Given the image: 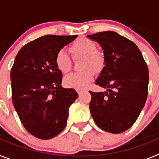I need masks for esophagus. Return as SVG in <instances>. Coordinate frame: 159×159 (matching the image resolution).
I'll use <instances>...</instances> for the list:
<instances>
[{"label": "esophagus", "mask_w": 159, "mask_h": 159, "mask_svg": "<svg viewBox=\"0 0 159 159\" xmlns=\"http://www.w3.org/2000/svg\"><path fill=\"white\" fill-rule=\"evenodd\" d=\"M84 89H76V92H78V94H79V95H80V94L82 93V92H84Z\"/></svg>", "instance_id": "34e87169"}]
</instances>
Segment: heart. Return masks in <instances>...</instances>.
I'll return each mask as SVG.
<instances>
[{"mask_svg":"<svg viewBox=\"0 0 159 159\" xmlns=\"http://www.w3.org/2000/svg\"><path fill=\"white\" fill-rule=\"evenodd\" d=\"M74 59L83 57L80 72L71 73L65 76L64 84L69 88H80L86 87L94 77V70L96 72L101 71L104 66V56L97 50L96 43L86 37H80L73 42L69 48ZM55 64L57 69L62 73H67L71 69V59L64 49H60L56 55Z\"/></svg>","mask_w":159,"mask_h":159,"instance_id":"b5f03b06","label":"heart"}]
</instances>
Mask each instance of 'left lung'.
<instances>
[{
    "instance_id": "obj_1",
    "label": "left lung",
    "mask_w": 159,
    "mask_h": 159,
    "mask_svg": "<svg viewBox=\"0 0 159 159\" xmlns=\"http://www.w3.org/2000/svg\"><path fill=\"white\" fill-rule=\"evenodd\" d=\"M102 47L105 66L95 84L104 92H90V111L102 130L119 134L135 123L148 94L149 71L134 42L112 31L88 36Z\"/></svg>"
}]
</instances>
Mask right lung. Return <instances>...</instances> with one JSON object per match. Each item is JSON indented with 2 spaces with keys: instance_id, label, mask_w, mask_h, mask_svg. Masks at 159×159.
<instances>
[{
  "instance_id": "1",
  "label": "right lung",
  "mask_w": 159,
  "mask_h": 159,
  "mask_svg": "<svg viewBox=\"0 0 159 159\" xmlns=\"http://www.w3.org/2000/svg\"><path fill=\"white\" fill-rule=\"evenodd\" d=\"M76 37L41 36L23 46L14 60L12 103L25 128L40 139H52L64 130L68 108L78 97L73 88H62V72L55 64L58 51Z\"/></svg>"
}]
</instances>
